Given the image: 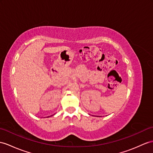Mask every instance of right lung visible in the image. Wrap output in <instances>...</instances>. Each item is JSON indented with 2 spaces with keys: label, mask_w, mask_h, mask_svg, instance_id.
Masks as SVG:
<instances>
[{
  "label": "right lung",
  "mask_w": 153,
  "mask_h": 153,
  "mask_svg": "<svg viewBox=\"0 0 153 153\" xmlns=\"http://www.w3.org/2000/svg\"><path fill=\"white\" fill-rule=\"evenodd\" d=\"M51 116H52V115H51Z\"/></svg>",
  "instance_id": "right-lung-1"
}]
</instances>
